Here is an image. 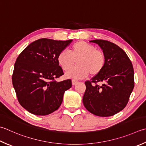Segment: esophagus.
<instances>
[{
	"label": "esophagus",
	"mask_w": 146,
	"mask_h": 146,
	"mask_svg": "<svg viewBox=\"0 0 146 146\" xmlns=\"http://www.w3.org/2000/svg\"><path fill=\"white\" fill-rule=\"evenodd\" d=\"M77 83H78V81L77 80H72V85H75Z\"/></svg>",
	"instance_id": "obj_1"
}]
</instances>
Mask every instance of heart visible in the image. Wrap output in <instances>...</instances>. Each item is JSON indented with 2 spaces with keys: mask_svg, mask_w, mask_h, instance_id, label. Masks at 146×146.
Segmentation results:
<instances>
[{
  "mask_svg": "<svg viewBox=\"0 0 146 146\" xmlns=\"http://www.w3.org/2000/svg\"><path fill=\"white\" fill-rule=\"evenodd\" d=\"M77 61V67L70 69ZM58 62L64 71L66 78L78 80L84 78L88 73L96 75L106 64V56L101 50L84 41H79L71 45L70 52L62 50L58 56Z\"/></svg>",
  "mask_w": 146,
  "mask_h": 146,
  "instance_id": "1",
  "label": "heart"
}]
</instances>
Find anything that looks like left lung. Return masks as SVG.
I'll list each match as a JSON object with an SVG mask.
<instances>
[{
    "mask_svg": "<svg viewBox=\"0 0 146 146\" xmlns=\"http://www.w3.org/2000/svg\"><path fill=\"white\" fill-rule=\"evenodd\" d=\"M106 56L102 70L85 82L83 97L85 108L96 116H113L126 106L134 87V71L132 62L125 51L118 45L104 40H93ZM104 83L101 86L94 84Z\"/></svg>",
    "mask_w": 146,
    "mask_h": 146,
    "instance_id": "left-lung-1",
    "label": "left lung"
}]
</instances>
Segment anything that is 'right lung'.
<instances>
[{"instance_id":"add662e5","label":"right lung","mask_w":146,"mask_h":146,"mask_svg":"<svg viewBox=\"0 0 146 146\" xmlns=\"http://www.w3.org/2000/svg\"><path fill=\"white\" fill-rule=\"evenodd\" d=\"M73 40L40 38L31 43L16 59L12 76L17 98L23 108L35 115H47L61 106L70 79L57 82L63 75L58 56Z\"/></svg>"}]
</instances>
